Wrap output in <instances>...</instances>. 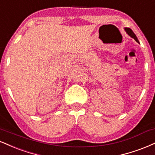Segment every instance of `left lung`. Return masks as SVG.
Listing matches in <instances>:
<instances>
[{
    "instance_id": "1",
    "label": "left lung",
    "mask_w": 155,
    "mask_h": 155,
    "mask_svg": "<svg viewBox=\"0 0 155 155\" xmlns=\"http://www.w3.org/2000/svg\"><path fill=\"white\" fill-rule=\"evenodd\" d=\"M125 30H126V32H127V34H128V35H129V36H131V37H132V38H134V40L137 41V42H139V40H138V39H137V36H136V35L134 34V31H132L131 29H130V28H125Z\"/></svg>"
}]
</instances>
